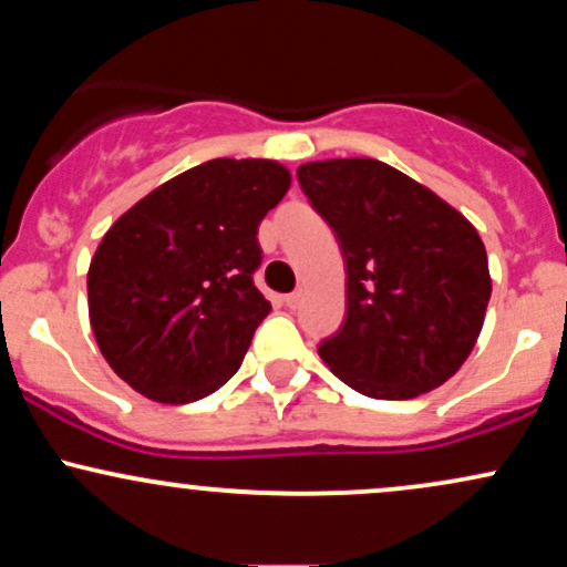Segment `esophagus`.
<instances>
[{"label": "esophagus", "instance_id": "esophagus-1", "mask_svg": "<svg viewBox=\"0 0 567 567\" xmlns=\"http://www.w3.org/2000/svg\"><path fill=\"white\" fill-rule=\"evenodd\" d=\"M301 301H303V290L301 288L292 290V292H288V296H285V303H288L290 309H298V306H301Z\"/></svg>", "mask_w": 567, "mask_h": 567}]
</instances>
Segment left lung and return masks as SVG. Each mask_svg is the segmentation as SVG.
I'll return each mask as SVG.
<instances>
[{"instance_id":"obj_1","label":"left lung","mask_w":567,"mask_h":567,"mask_svg":"<svg viewBox=\"0 0 567 567\" xmlns=\"http://www.w3.org/2000/svg\"><path fill=\"white\" fill-rule=\"evenodd\" d=\"M347 264V320L317 347L343 383L373 400L432 392L464 365L491 301L474 226L379 159L298 167Z\"/></svg>"}]
</instances>
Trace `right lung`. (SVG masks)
<instances>
[{
	"label": "right lung",
	"mask_w": 567,
	"mask_h": 567,
	"mask_svg": "<svg viewBox=\"0 0 567 567\" xmlns=\"http://www.w3.org/2000/svg\"><path fill=\"white\" fill-rule=\"evenodd\" d=\"M290 188L271 159H210L146 194L87 271L101 354L135 392L186 405L237 373L271 303L252 282L258 224Z\"/></svg>",
	"instance_id": "obj_1"
}]
</instances>
